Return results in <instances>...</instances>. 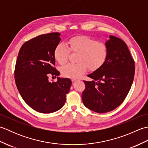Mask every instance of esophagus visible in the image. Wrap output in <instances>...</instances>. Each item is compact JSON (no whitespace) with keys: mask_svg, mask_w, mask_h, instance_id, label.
<instances>
[{"mask_svg":"<svg viewBox=\"0 0 148 148\" xmlns=\"http://www.w3.org/2000/svg\"><path fill=\"white\" fill-rule=\"evenodd\" d=\"M72 82H74V81H76V80H77V79H76V78H72Z\"/></svg>","mask_w":148,"mask_h":148,"instance_id":"obj_1","label":"esophagus"}]
</instances>
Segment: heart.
Wrapping results in <instances>:
<instances>
[{"label": "heart", "instance_id": "obj_1", "mask_svg": "<svg viewBox=\"0 0 148 148\" xmlns=\"http://www.w3.org/2000/svg\"><path fill=\"white\" fill-rule=\"evenodd\" d=\"M69 47L59 43L54 50V57L60 64L67 62L70 51L77 52V64H68L62 69L64 76L77 78L87 70H96L104 62L108 54V48L103 42L85 36L72 37L68 40Z\"/></svg>", "mask_w": 148, "mask_h": 148}]
</instances>
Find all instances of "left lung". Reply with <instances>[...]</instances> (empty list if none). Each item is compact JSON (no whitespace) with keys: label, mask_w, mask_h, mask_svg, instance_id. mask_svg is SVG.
I'll list each match as a JSON object with an SVG mask.
<instances>
[{"label":"left lung","mask_w":148,"mask_h":148,"mask_svg":"<svg viewBox=\"0 0 148 148\" xmlns=\"http://www.w3.org/2000/svg\"><path fill=\"white\" fill-rule=\"evenodd\" d=\"M108 54L103 64L84 81L82 100L87 108L98 113L111 111L126 98L132 84L135 63L123 40L113 36L105 42Z\"/></svg>","instance_id":"8db88e82"}]
</instances>
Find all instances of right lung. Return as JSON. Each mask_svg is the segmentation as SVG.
<instances>
[{
  "instance_id": "add662e5",
  "label": "right lung",
  "mask_w": 148,
  "mask_h": 148,
  "mask_svg": "<svg viewBox=\"0 0 148 148\" xmlns=\"http://www.w3.org/2000/svg\"><path fill=\"white\" fill-rule=\"evenodd\" d=\"M58 32L42 34L25 42L16 62V85L31 108L41 113H51L64 106L66 94L72 84L69 78L57 77L49 82V75L58 76L54 67V50L60 41ZM54 77V76H53Z\"/></svg>"
}]
</instances>
